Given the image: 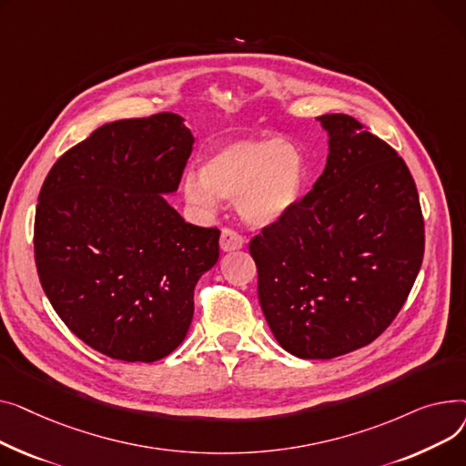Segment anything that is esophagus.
<instances>
[{"label":"esophagus","instance_id":"34e87169","mask_svg":"<svg viewBox=\"0 0 466 466\" xmlns=\"http://www.w3.org/2000/svg\"><path fill=\"white\" fill-rule=\"evenodd\" d=\"M244 244H246V238H244L240 233H237V231H233V229H224V231H222L220 248H222L224 252L240 250Z\"/></svg>","mask_w":466,"mask_h":466}]
</instances>
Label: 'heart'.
I'll return each instance as SVG.
<instances>
[{
	"instance_id": "heart-1",
	"label": "heart",
	"mask_w": 466,
	"mask_h": 466,
	"mask_svg": "<svg viewBox=\"0 0 466 466\" xmlns=\"http://www.w3.org/2000/svg\"><path fill=\"white\" fill-rule=\"evenodd\" d=\"M307 161L300 150L268 137L228 141L210 148L199 173L184 177V198L203 212L218 199L237 201L246 222L265 226L277 222L303 198Z\"/></svg>"
}]
</instances>
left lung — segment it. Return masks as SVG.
I'll use <instances>...</instances> for the list:
<instances>
[{"instance_id":"1","label":"left lung","mask_w":466,"mask_h":466,"mask_svg":"<svg viewBox=\"0 0 466 466\" xmlns=\"http://www.w3.org/2000/svg\"><path fill=\"white\" fill-rule=\"evenodd\" d=\"M318 120L329 133L321 177L250 240L265 319L300 360H333L384 333L425 250L420 196L404 159L348 115Z\"/></svg>"}]
</instances>
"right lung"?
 Here are the masks:
<instances>
[{
  "label": "right lung",
  "mask_w": 466,
  "mask_h": 466,
  "mask_svg": "<svg viewBox=\"0 0 466 466\" xmlns=\"http://www.w3.org/2000/svg\"><path fill=\"white\" fill-rule=\"evenodd\" d=\"M194 135L173 113L116 120L46 175L34 248L52 309L90 348L127 363L169 355L194 318V289L220 258V229L166 201Z\"/></svg>",
  "instance_id": "1"
}]
</instances>
